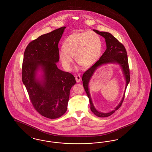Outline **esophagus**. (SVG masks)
I'll list each match as a JSON object with an SVG mask.
<instances>
[{"instance_id": "esophagus-1", "label": "esophagus", "mask_w": 152, "mask_h": 152, "mask_svg": "<svg viewBox=\"0 0 152 152\" xmlns=\"http://www.w3.org/2000/svg\"><path fill=\"white\" fill-rule=\"evenodd\" d=\"M75 79H76V81L77 83H80V81H81V77H80V76H79V75L76 76H75Z\"/></svg>"}]
</instances>
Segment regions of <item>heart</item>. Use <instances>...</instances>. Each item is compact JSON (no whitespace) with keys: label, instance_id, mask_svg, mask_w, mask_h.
Wrapping results in <instances>:
<instances>
[{"label":"heart","instance_id":"1","mask_svg":"<svg viewBox=\"0 0 152 152\" xmlns=\"http://www.w3.org/2000/svg\"><path fill=\"white\" fill-rule=\"evenodd\" d=\"M58 51V58L66 71H71L76 61L86 67L94 64L100 58L102 48L101 37L91 31L76 32L68 36Z\"/></svg>","mask_w":152,"mask_h":152}]
</instances>
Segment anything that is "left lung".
I'll list each match as a JSON object with an SVG mask.
<instances>
[{"label": "left lung", "instance_id": "left-lung-1", "mask_svg": "<svg viewBox=\"0 0 152 152\" xmlns=\"http://www.w3.org/2000/svg\"><path fill=\"white\" fill-rule=\"evenodd\" d=\"M94 32L97 34L104 37L105 39L107 49L102 54L100 59L86 71L83 75L82 81L84 89L87 93V96L89 99L91 104V110L96 116L99 117H107L110 116L119 108L123 103L125 97V93L126 88L130 81V72L128 61V55L123 45L116 37L111 34L107 32H100L97 30L94 29ZM107 64H117L121 66L123 71L124 76L126 81V86L123 99L115 109L108 113H102L98 111L93 105L88 90V84L93 73L96 69L101 65Z\"/></svg>", "mask_w": 152, "mask_h": 152}]
</instances>
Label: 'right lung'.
Segmentation results:
<instances>
[{
	"mask_svg": "<svg viewBox=\"0 0 152 152\" xmlns=\"http://www.w3.org/2000/svg\"><path fill=\"white\" fill-rule=\"evenodd\" d=\"M65 27L39 36L26 47L22 81L34 108L42 116L57 118L66 110L71 88L76 84L71 73L58 69V44ZM40 70L42 75L38 77Z\"/></svg>",
	"mask_w": 152,
	"mask_h": 152,
	"instance_id": "obj_1",
	"label": "right lung"
}]
</instances>
